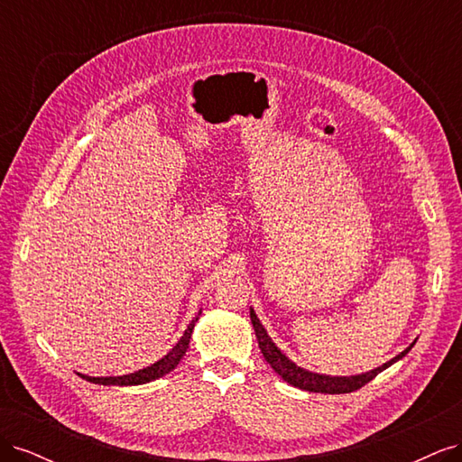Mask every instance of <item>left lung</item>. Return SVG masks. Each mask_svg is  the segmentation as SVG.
<instances>
[{
  "label": "left lung",
  "mask_w": 462,
  "mask_h": 462,
  "mask_svg": "<svg viewBox=\"0 0 462 462\" xmlns=\"http://www.w3.org/2000/svg\"><path fill=\"white\" fill-rule=\"evenodd\" d=\"M250 321H253L254 331H256V339H258V346L265 358V362L283 377V380L291 385H295L299 389L304 391H312V393H329V395H339V393H351V391L360 389L362 385H366L368 382H372L374 377L383 372L385 368H389L393 362L401 360L404 355H407L412 345L404 348L401 355H397L395 358H391L389 362H385L383 366L370 370L366 374H358V375H324V374H314L304 370L300 366H297L295 362L289 360L279 348L275 346V343L270 339V335L265 333L263 326L260 324L258 316L254 314V310L250 309Z\"/></svg>",
  "instance_id": "8db88e82"
}]
</instances>
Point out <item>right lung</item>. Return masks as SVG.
<instances>
[{"mask_svg": "<svg viewBox=\"0 0 462 462\" xmlns=\"http://www.w3.org/2000/svg\"><path fill=\"white\" fill-rule=\"evenodd\" d=\"M199 316H200V312H199ZM199 316L190 321L189 328L183 333V337L179 339V343L171 348V351L167 353L163 358H160L158 362H153L152 366H146V368L138 370L134 374L116 375V377L114 375H109V377H90V375H85V374H79V375L82 377V380L92 382V383H100V385H143V383L158 380V377L170 374L179 365V360L185 356L187 348H189V343H190V335H192L194 324H197V321H199Z\"/></svg>", "mask_w": 462, "mask_h": 462, "instance_id": "right-lung-1", "label": "right lung"}]
</instances>
